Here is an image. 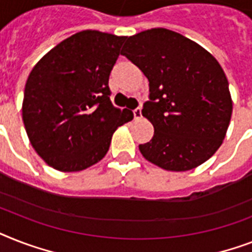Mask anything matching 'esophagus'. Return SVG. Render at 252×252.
<instances>
[{
  "instance_id": "obj_1",
  "label": "esophagus",
  "mask_w": 252,
  "mask_h": 252,
  "mask_svg": "<svg viewBox=\"0 0 252 252\" xmlns=\"http://www.w3.org/2000/svg\"><path fill=\"white\" fill-rule=\"evenodd\" d=\"M133 116L134 119H141V108L140 107H137V108H134L133 110Z\"/></svg>"
}]
</instances>
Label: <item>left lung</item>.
Here are the masks:
<instances>
[{
    "instance_id": "left-lung-1",
    "label": "left lung",
    "mask_w": 252,
    "mask_h": 252,
    "mask_svg": "<svg viewBox=\"0 0 252 252\" xmlns=\"http://www.w3.org/2000/svg\"><path fill=\"white\" fill-rule=\"evenodd\" d=\"M122 55L149 81L141 114L153 124L154 136L138 145L142 156L168 171H187L209 159L222 144L233 111L219 61L166 29L129 36Z\"/></svg>"
}]
</instances>
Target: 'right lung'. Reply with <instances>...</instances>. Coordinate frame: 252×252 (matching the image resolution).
Here are the masks:
<instances>
[{
	"label": "right lung",
	"mask_w": 252,
	"mask_h": 252,
	"mask_svg": "<svg viewBox=\"0 0 252 252\" xmlns=\"http://www.w3.org/2000/svg\"><path fill=\"white\" fill-rule=\"evenodd\" d=\"M124 36L93 30L72 35L40 59L25 87L22 116L36 153L59 171L102 159L116 128L133 119L110 99V73Z\"/></svg>",
	"instance_id": "add662e5"
}]
</instances>
